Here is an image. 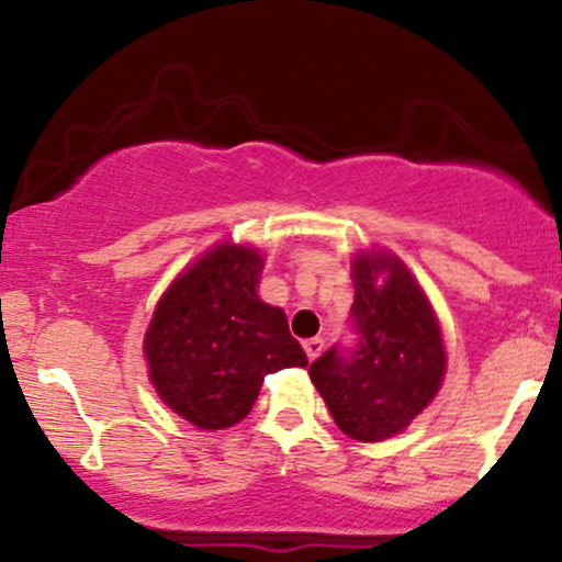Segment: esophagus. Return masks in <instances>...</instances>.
<instances>
[{"label":"esophagus","mask_w":562,"mask_h":562,"mask_svg":"<svg viewBox=\"0 0 562 562\" xmlns=\"http://www.w3.org/2000/svg\"><path fill=\"white\" fill-rule=\"evenodd\" d=\"M321 350H323V339L321 337H313V339H307V342H304V353H307L310 361H315L317 356H321Z\"/></svg>","instance_id":"34e87169"}]
</instances>
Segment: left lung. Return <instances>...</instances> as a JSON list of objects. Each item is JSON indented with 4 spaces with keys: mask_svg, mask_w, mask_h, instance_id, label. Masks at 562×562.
Masks as SVG:
<instances>
[{
    "mask_svg": "<svg viewBox=\"0 0 562 562\" xmlns=\"http://www.w3.org/2000/svg\"><path fill=\"white\" fill-rule=\"evenodd\" d=\"M353 348H328L310 364L334 424L348 438H394L438 394L446 350L438 317L400 258L359 252L353 260Z\"/></svg>",
    "mask_w": 562,
    "mask_h": 562,
    "instance_id": "1",
    "label": "left lung"
}]
</instances>
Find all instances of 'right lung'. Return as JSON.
<instances>
[{
  "instance_id": "obj_1",
  "label": "right lung",
  "mask_w": 562,
  "mask_h": 562,
  "mask_svg": "<svg viewBox=\"0 0 562 562\" xmlns=\"http://www.w3.org/2000/svg\"><path fill=\"white\" fill-rule=\"evenodd\" d=\"M263 258L245 245H220L162 293L144 337L160 400L198 429H225L252 411L263 378L307 367L285 313L260 302Z\"/></svg>"
}]
</instances>
